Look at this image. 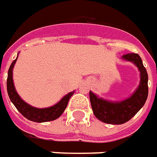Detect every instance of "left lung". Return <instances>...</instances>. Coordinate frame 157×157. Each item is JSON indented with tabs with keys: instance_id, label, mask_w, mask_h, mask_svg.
<instances>
[{
	"instance_id": "left-lung-1",
	"label": "left lung",
	"mask_w": 157,
	"mask_h": 157,
	"mask_svg": "<svg viewBox=\"0 0 157 157\" xmlns=\"http://www.w3.org/2000/svg\"><path fill=\"white\" fill-rule=\"evenodd\" d=\"M124 60L132 62L140 72V82L132 95L122 101H108L90 91L91 106L95 117L104 123L121 124L129 121L145 105L148 96V74L142 60L137 53L130 52L122 56Z\"/></svg>"
}]
</instances>
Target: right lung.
I'll use <instances>...</instances> for the list:
<instances>
[{"label": "right lung", "instance_id": "add662e5", "mask_svg": "<svg viewBox=\"0 0 157 157\" xmlns=\"http://www.w3.org/2000/svg\"><path fill=\"white\" fill-rule=\"evenodd\" d=\"M17 58L11 63V66L9 67L7 83H6L8 95H9V98L11 99V102L15 105V107L17 109L18 111L20 112L24 117L27 118L29 121H33V122H37V123L48 122V121H54L58 117H60V115L63 113L65 109L67 107L68 100L71 98V96L74 94V91L68 93L59 102L57 103L53 106L48 107V108L38 109L31 106L21 99V97L18 95V94L15 89L13 78H12V70H13L14 65L17 62Z\"/></svg>", "mask_w": 157, "mask_h": 157}]
</instances>
